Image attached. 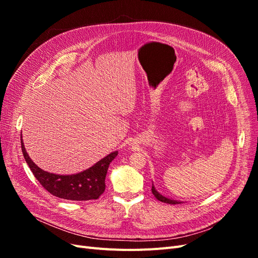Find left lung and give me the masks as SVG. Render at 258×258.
Returning a JSON list of instances; mask_svg holds the SVG:
<instances>
[{
    "label": "left lung",
    "mask_w": 258,
    "mask_h": 258,
    "mask_svg": "<svg viewBox=\"0 0 258 258\" xmlns=\"http://www.w3.org/2000/svg\"><path fill=\"white\" fill-rule=\"evenodd\" d=\"M152 192H153L154 196H155L156 198H157L159 201H161V202H166V204H169V205H178V204H183V202H181V201L173 200V199H170V198H167V197H165V196H162V195H161V194H159V192L157 191V189L155 188L154 184H152Z\"/></svg>",
    "instance_id": "left-lung-1"
}]
</instances>
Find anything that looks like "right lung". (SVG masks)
Instances as JSON below:
<instances>
[{"instance_id": "right-lung-1", "label": "right lung", "mask_w": 258, "mask_h": 258, "mask_svg": "<svg viewBox=\"0 0 258 258\" xmlns=\"http://www.w3.org/2000/svg\"><path fill=\"white\" fill-rule=\"evenodd\" d=\"M21 150L32 173L46 190L58 198L75 201L98 199L103 194L108 166L118 154L117 151L112 152L87 170L63 175L50 173L37 167L28 155L22 137Z\"/></svg>"}]
</instances>
